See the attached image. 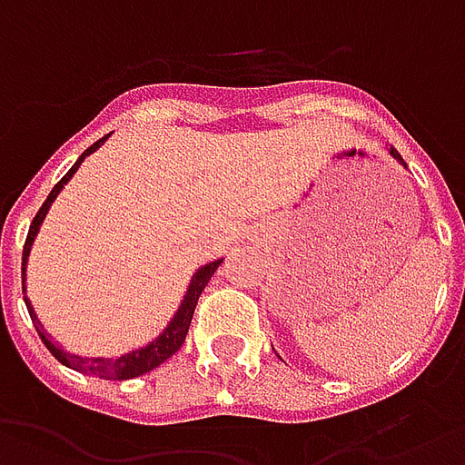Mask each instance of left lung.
<instances>
[{
  "instance_id": "left-lung-1",
  "label": "left lung",
  "mask_w": 465,
  "mask_h": 465,
  "mask_svg": "<svg viewBox=\"0 0 465 465\" xmlns=\"http://www.w3.org/2000/svg\"><path fill=\"white\" fill-rule=\"evenodd\" d=\"M391 155H394V158H396V161H399V163H401V165H404V168H406V163H404V158H401V155H399V153H396V148H391Z\"/></svg>"
}]
</instances>
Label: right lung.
I'll use <instances>...</instances> for the list:
<instances>
[{
    "instance_id": "right-lung-1",
    "label": "right lung",
    "mask_w": 465,
    "mask_h": 465,
    "mask_svg": "<svg viewBox=\"0 0 465 465\" xmlns=\"http://www.w3.org/2000/svg\"><path fill=\"white\" fill-rule=\"evenodd\" d=\"M111 135V134H108ZM108 135H104L101 141L86 148L84 153L79 155V161L74 163L69 168V173L61 178L56 185H54V191L46 195L44 200V205L36 213V218L32 220V228H29V235H26V242H24V252H22V290L26 292V262H29V255H32V245L36 235H39V230H42V223L46 218V213L52 208V203L56 200L61 191H64V185L74 178V173L79 171V165L91 153H96L101 145L106 143ZM223 262V257L220 260H213V262H205V265H200L195 272H193L191 282L185 287V294H183L181 304H178V310L173 312L171 322L163 327V331L158 337L143 344V347H135L131 351H125L121 357H81V354H71V351H64V349L56 344V341L49 340V334L44 331L42 322L36 317V312H34V304L29 302V297H24V302H26V310H29V317H32L34 327H36V334L42 337L44 347L52 351L54 357L59 359L64 367L74 369V371H81V374L86 376H96V379H114V381H124V379H135V376L145 374V371H151V369L161 367L165 359H171L178 349L183 347V341H185V334H188V327H191L193 320V312H195V304H198V297L205 290V284L210 282V277L215 274V270Z\"/></svg>"
}]
</instances>
